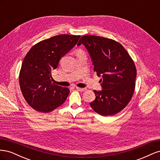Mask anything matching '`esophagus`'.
<instances>
[{
    "instance_id": "obj_1",
    "label": "esophagus",
    "mask_w": 160,
    "mask_h": 160,
    "mask_svg": "<svg viewBox=\"0 0 160 160\" xmlns=\"http://www.w3.org/2000/svg\"><path fill=\"white\" fill-rule=\"evenodd\" d=\"M76 89L80 91H85L86 90L85 88H76Z\"/></svg>"
}]
</instances>
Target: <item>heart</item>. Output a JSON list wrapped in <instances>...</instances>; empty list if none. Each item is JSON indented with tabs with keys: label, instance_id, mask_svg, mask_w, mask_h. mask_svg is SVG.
<instances>
[{
	"label": "heart",
	"instance_id": "heart-1",
	"mask_svg": "<svg viewBox=\"0 0 160 160\" xmlns=\"http://www.w3.org/2000/svg\"><path fill=\"white\" fill-rule=\"evenodd\" d=\"M80 52H83L82 51H78V53H80Z\"/></svg>",
	"mask_w": 160,
	"mask_h": 160
}]
</instances>
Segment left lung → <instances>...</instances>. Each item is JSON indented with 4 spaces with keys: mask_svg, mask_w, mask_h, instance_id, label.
I'll use <instances>...</instances> for the list:
<instances>
[{
    "mask_svg": "<svg viewBox=\"0 0 160 160\" xmlns=\"http://www.w3.org/2000/svg\"><path fill=\"white\" fill-rule=\"evenodd\" d=\"M83 44L88 51L94 71L103 89L94 90L95 99L90 103L96 113L103 116L120 112L129 103L135 88L137 70L134 61L119 42L99 36H83L77 45Z\"/></svg>",
    "mask_w": 160,
    "mask_h": 160,
    "instance_id": "8db88e82",
    "label": "left lung"
}]
</instances>
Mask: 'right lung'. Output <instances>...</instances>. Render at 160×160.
<instances>
[{
	"label": "right lung",
	"instance_id": "1",
	"mask_svg": "<svg viewBox=\"0 0 160 160\" xmlns=\"http://www.w3.org/2000/svg\"><path fill=\"white\" fill-rule=\"evenodd\" d=\"M80 37H52L33 45L24 58L19 84L24 98L35 110L49 113L65 102L70 90L52 83V71L57 68L61 58L77 44Z\"/></svg>",
	"mask_w": 160,
	"mask_h": 160
}]
</instances>
